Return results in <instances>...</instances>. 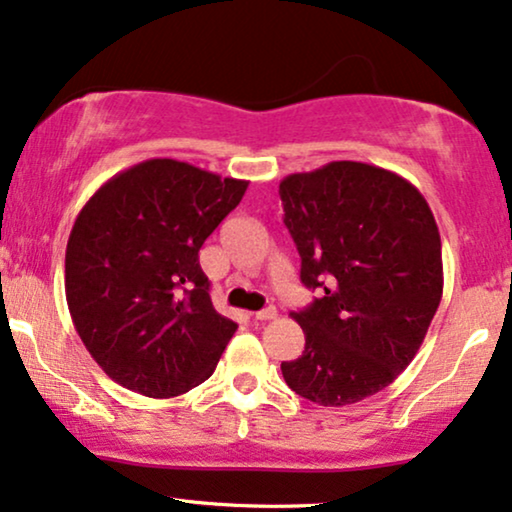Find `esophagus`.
I'll use <instances>...</instances> for the list:
<instances>
[{"label": "esophagus", "instance_id": "1", "mask_svg": "<svg viewBox=\"0 0 512 512\" xmlns=\"http://www.w3.org/2000/svg\"><path fill=\"white\" fill-rule=\"evenodd\" d=\"M277 317V310L275 307H265V310H261V312H256L254 314V319L256 321H270V319H275Z\"/></svg>", "mask_w": 512, "mask_h": 512}]
</instances>
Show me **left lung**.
I'll return each instance as SVG.
<instances>
[{
	"instance_id": "8db88e82",
	"label": "left lung",
	"mask_w": 512,
	"mask_h": 512,
	"mask_svg": "<svg viewBox=\"0 0 512 512\" xmlns=\"http://www.w3.org/2000/svg\"><path fill=\"white\" fill-rule=\"evenodd\" d=\"M300 282L317 291L291 312L303 356L282 363L307 401L342 408L389 387L415 359L443 298L440 233L410 181L335 160L279 184Z\"/></svg>"
}]
</instances>
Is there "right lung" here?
<instances>
[{"label": "right lung", "instance_id": "add662e5", "mask_svg": "<svg viewBox=\"0 0 512 512\" xmlns=\"http://www.w3.org/2000/svg\"><path fill=\"white\" fill-rule=\"evenodd\" d=\"M247 186L151 158L111 177L76 216L65 254L69 314L121 387L172 398L214 373L237 324L214 310L198 251Z\"/></svg>", "mask_w": 512, "mask_h": 512}]
</instances>
